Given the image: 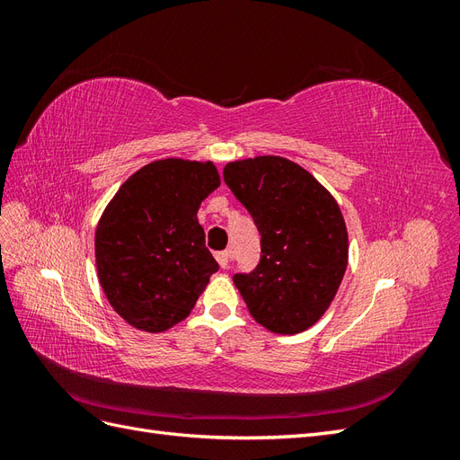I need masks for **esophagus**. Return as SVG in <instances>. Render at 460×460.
Returning a JSON list of instances; mask_svg holds the SVG:
<instances>
[{
  "label": "esophagus",
  "instance_id": "obj_1",
  "mask_svg": "<svg viewBox=\"0 0 460 460\" xmlns=\"http://www.w3.org/2000/svg\"><path fill=\"white\" fill-rule=\"evenodd\" d=\"M215 257H217V261H218V264H220L222 269H228L230 267V261H232V253L230 252H220Z\"/></svg>",
  "mask_w": 460,
  "mask_h": 460
}]
</instances>
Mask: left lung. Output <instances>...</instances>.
<instances>
[{
  "label": "left lung",
  "instance_id": "1",
  "mask_svg": "<svg viewBox=\"0 0 460 460\" xmlns=\"http://www.w3.org/2000/svg\"><path fill=\"white\" fill-rule=\"evenodd\" d=\"M222 174L261 234L257 269L235 274V288L261 326L284 336L305 332L328 311L349 259L338 201L284 157L232 161Z\"/></svg>",
  "mask_w": 460,
  "mask_h": 460
}]
</instances>
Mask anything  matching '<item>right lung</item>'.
I'll use <instances>...</instances> for the list:
<instances>
[{
	"label": "right lung",
	"mask_w": 460,
	"mask_h": 460,
	"mask_svg": "<svg viewBox=\"0 0 460 460\" xmlns=\"http://www.w3.org/2000/svg\"><path fill=\"white\" fill-rule=\"evenodd\" d=\"M218 186L211 161L161 159L136 171L105 207L95 228L97 278L130 326L159 333L196 307L218 270L198 211Z\"/></svg>",
	"instance_id": "1"
}]
</instances>
